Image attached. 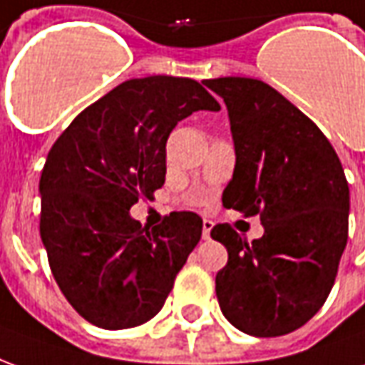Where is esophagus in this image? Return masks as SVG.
Instances as JSON below:
<instances>
[{
	"instance_id": "34e87169",
	"label": "esophagus",
	"mask_w": 365,
	"mask_h": 365,
	"mask_svg": "<svg viewBox=\"0 0 365 365\" xmlns=\"http://www.w3.org/2000/svg\"><path fill=\"white\" fill-rule=\"evenodd\" d=\"M211 230H213V221L205 219V221H203V238H205V240L211 237Z\"/></svg>"
}]
</instances>
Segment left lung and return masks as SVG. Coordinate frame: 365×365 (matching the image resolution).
<instances>
[{
  "instance_id": "left-lung-1",
  "label": "left lung",
  "mask_w": 365,
  "mask_h": 365,
  "mask_svg": "<svg viewBox=\"0 0 365 365\" xmlns=\"http://www.w3.org/2000/svg\"><path fill=\"white\" fill-rule=\"evenodd\" d=\"M222 97L235 143L225 207L260 213L248 245L229 225L211 237L229 252L217 274L227 321L252 336H282L313 319L334 285L348 240L350 190L336 152L307 115L252 78L203 82Z\"/></svg>"
}]
</instances>
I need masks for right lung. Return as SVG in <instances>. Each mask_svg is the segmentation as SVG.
I'll return each mask as SVG.
<instances>
[{"mask_svg":"<svg viewBox=\"0 0 365 365\" xmlns=\"http://www.w3.org/2000/svg\"><path fill=\"white\" fill-rule=\"evenodd\" d=\"M219 109L191 78H136L80 113L52 144L38 183L41 238L60 291L88 322L130 329L164 307L203 221L180 211L148 230L130 207L164 185L178 120Z\"/></svg>","mask_w":365,"mask_h":365,"instance_id":"1","label":"right lung"}]
</instances>
